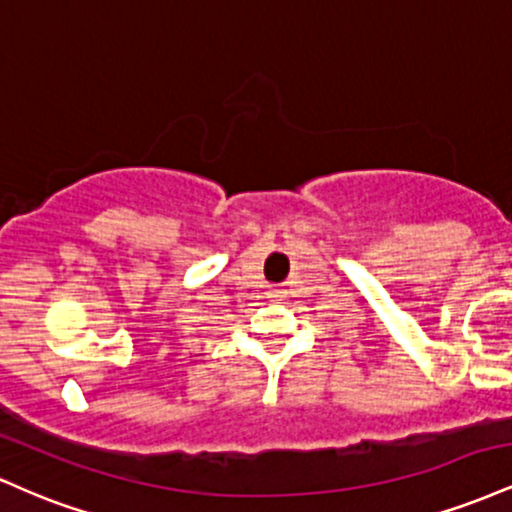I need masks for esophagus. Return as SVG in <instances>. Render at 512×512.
I'll return each instance as SVG.
<instances>
[{"instance_id":"obj_1","label":"esophagus","mask_w":512,"mask_h":512,"mask_svg":"<svg viewBox=\"0 0 512 512\" xmlns=\"http://www.w3.org/2000/svg\"><path fill=\"white\" fill-rule=\"evenodd\" d=\"M281 293H284L281 289H272V291H269V296H272V298H279Z\"/></svg>"}]
</instances>
